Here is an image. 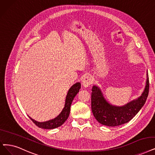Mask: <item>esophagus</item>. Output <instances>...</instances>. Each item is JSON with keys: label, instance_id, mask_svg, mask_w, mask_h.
Instances as JSON below:
<instances>
[{"label": "esophagus", "instance_id": "obj_1", "mask_svg": "<svg viewBox=\"0 0 155 155\" xmlns=\"http://www.w3.org/2000/svg\"><path fill=\"white\" fill-rule=\"evenodd\" d=\"M92 83V79L89 76H86L82 81V84L84 87H88Z\"/></svg>", "mask_w": 155, "mask_h": 155}]
</instances>
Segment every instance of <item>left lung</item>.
Segmentation results:
<instances>
[{
    "instance_id": "left-lung-1",
    "label": "left lung",
    "mask_w": 155,
    "mask_h": 155,
    "mask_svg": "<svg viewBox=\"0 0 155 155\" xmlns=\"http://www.w3.org/2000/svg\"><path fill=\"white\" fill-rule=\"evenodd\" d=\"M150 82L147 73L146 85L142 95L135 101L128 103L122 107H116L108 104L97 86L91 89V110L95 119L102 125L116 127L130 121L144 106L149 94Z\"/></svg>"
}]
</instances>
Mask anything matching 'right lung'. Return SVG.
Listing matches in <instances>:
<instances>
[{
  "mask_svg": "<svg viewBox=\"0 0 155 155\" xmlns=\"http://www.w3.org/2000/svg\"><path fill=\"white\" fill-rule=\"evenodd\" d=\"M80 88H81V83H77L76 84H74L69 90V91L67 93L65 99V107L63 109L62 111L61 112V113L57 117H55L54 119L46 122L40 123L34 120L30 117H29L31 119V120L34 122V123L36 126H38V127L41 128L53 129L61 126V125L64 124V122L68 118V117H69L70 114L71 104L73 101L74 98L77 95Z\"/></svg>",
  "mask_w": 155,
  "mask_h": 155,
  "instance_id": "add662e5",
  "label": "right lung"
}]
</instances>
